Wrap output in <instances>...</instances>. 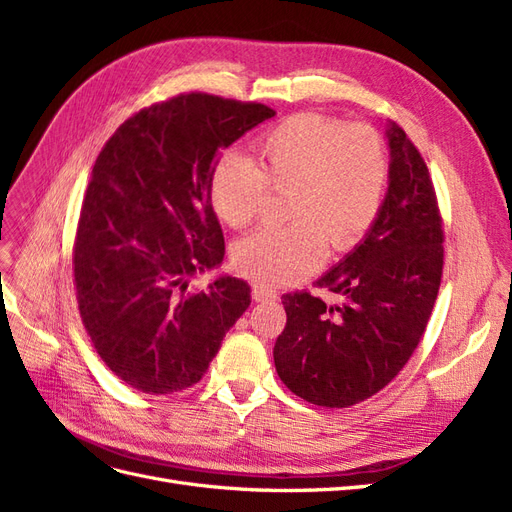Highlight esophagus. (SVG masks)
Segmentation results:
<instances>
[{
	"mask_svg": "<svg viewBox=\"0 0 512 512\" xmlns=\"http://www.w3.org/2000/svg\"><path fill=\"white\" fill-rule=\"evenodd\" d=\"M252 299L254 301H275L277 299V292L275 290H271L269 286H265V284H254L252 286Z\"/></svg>",
	"mask_w": 512,
	"mask_h": 512,
	"instance_id": "esophagus-1",
	"label": "esophagus"
}]
</instances>
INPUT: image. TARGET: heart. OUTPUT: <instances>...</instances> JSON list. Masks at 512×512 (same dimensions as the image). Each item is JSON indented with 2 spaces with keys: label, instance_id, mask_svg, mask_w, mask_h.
Returning <instances> with one entry per match:
<instances>
[{
  "label": "heart",
  "instance_id": "heart-1",
  "mask_svg": "<svg viewBox=\"0 0 512 512\" xmlns=\"http://www.w3.org/2000/svg\"><path fill=\"white\" fill-rule=\"evenodd\" d=\"M256 168L241 153L226 151L209 175V203L230 228L252 224L271 190H290L286 213L294 220L260 228L237 241L235 267L269 286L297 282L316 271L327 243L348 252L382 209L389 158L380 134L316 113L294 115L258 143Z\"/></svg>",
  "mask_w": 512,
  "mask_h": 512
}]
</instances>
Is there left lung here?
I'll return each mask as SVG.
<instances>
[{
    "label": "left lung",
    "mask_w": 512,
    "mask_h": 512,
    "mask_svg": "<svg viewBox=\"0 0 512 512\" xmlns=\"http://www.w3.org/2000/svg\"><path fill=\"white\" fill-rule=\"evenodd\" d=\"M384 136L391 162L378 218L316 282L342 301L282 297L277 376L314 406L348 408L384 389L421 342L438 297L444 235L427 164L397 123Z\"/></svg>",
    "instance_id": "obj_1"
}]
</instances>
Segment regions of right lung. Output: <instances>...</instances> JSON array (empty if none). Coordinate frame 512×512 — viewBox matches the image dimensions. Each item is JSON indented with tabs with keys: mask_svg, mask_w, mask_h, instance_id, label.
I'll use <instances>...</instances> for the list:
<instances>
[{
	"mask_svg": "<svg viewBox=\"0 0 512 512\" xmlns=\"http://www.w3.org/2000/svg\"><path fill=\"white\" fill-rule=\"evenodd\" d=\"M273 115L185 94L143 108L100 151L74 241L76 299L100 359L132 389L196 384L250 307L247 282L220 273L224 235L207 188L220 149ZM205 270L219 275L188 293Z\"/></svg>",
	"mask_w": 512,
	"mask_h": 512,
	"instance_id": "right-lung-1",
	"label": "right lung"
}]
</instances>
